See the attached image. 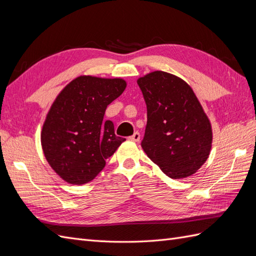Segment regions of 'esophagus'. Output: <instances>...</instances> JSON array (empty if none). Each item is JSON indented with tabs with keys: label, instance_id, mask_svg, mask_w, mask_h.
<instances>
[{
	"label": "esophagus",
	"instance_id": "1",
	"mask_svg": "<svg viewBox=\"0 0 256 256\" xmlns=\"http://www.w3.org/2000/svg\"><path fill=\"white\" fill-rule=\"evenodd\" d=\"M130 140L134 141V142H138V141H140V134H138V131H136V132L130 136Z\"/></svg>",
	"mask_w": 256,
	"mask_h": 256
}]
</instances>
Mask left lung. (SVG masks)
Instances as JSON below:
<instances>
[{
    "label": "left lung",
    "instance_id": "left-lung-1",
    "mask_svg": "<svg viewBox=\"0 0 256 256\" xmlns=\"http://www.w3.org/2000/svg\"><path fill=\"white\" fill-rule=\"evenodd\" d=\"M147 106L143 150L173 180L194 174L208 159L212 130L190 85L166 72L138 79Z\"/></svg>",
    "mask_w": 256,
    "mask_h": 256
}]
</instances>
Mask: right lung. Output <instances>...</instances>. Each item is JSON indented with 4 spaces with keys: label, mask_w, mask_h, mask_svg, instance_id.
Wrapping results in <instances>:
<instances>
[{
    "label": "right lung",
    "mask_w": 256,
    "mask_h": 256,
    "mask_svg": "<svg viewBox=\"0 0 256 256\" xmlns=\"http://www.w3.org/2000/svg\"><path fill=\"white\" fill-rule=\"evenodd\" d=\"M127 83L120 78L80 76L60 90L46 116L42 146L50 166L72 184L92 182L126 138L116 136L106 106Z\"/></svg>",
    "instance_id": "right-lung-1"
}]
</instances>
